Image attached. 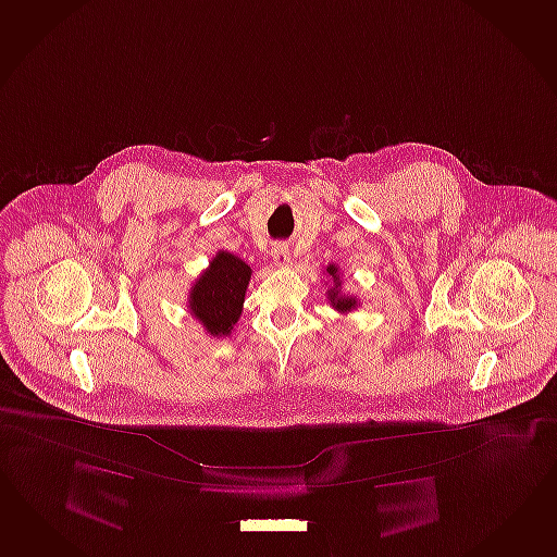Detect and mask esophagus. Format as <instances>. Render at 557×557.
I'll return each mask as SVG.
<instances>
[{
  "label": "esophagus",
  "instance_id": "obj_1",
  "mask_svg": "<svg viewBox=\"0 0 557 557\" xmlns=\"http://www.w3.org/2000/svg\"><path fill=\"white\" fill-rule=\"evenodd\" d=\"M272 258L273 263L277 265V268H285V265H289V249H287V245L285 244H275L272 247Z\"/></svg>",
  "mask_w": 557,
  "mask_h": 557
}]
</instances>
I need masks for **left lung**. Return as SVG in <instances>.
Segmentation results:
<instances>
[{"label":"left lung","instance_id":"1","mask_svg":"<svg viewBox=\"0 0 557 557\" xmlns=\"http://www.w3.org/2000/svg\"><path fill=\"white\" fill-rule=\"evenodd\" d=\"M326 273L332 277V280H334V287H330V289H327V299H330V304H332V306H334V310H338V312H352L354 308L358 306V299L354 298V296H348V294H342V289H339L342 280H339L338 265L330 263L326 268Z\"/></svg>","mask_w":557,"mask_h":557}]
</instances>
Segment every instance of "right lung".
<instances>
[{"instance_id": "1", "label": "right lung", "mask_w": 557, "mask_h": 557, "mask_svg": "<svg viewBox=\"0 0 557 557\" xmlns=\"http://www.w3.org/2000/svg\"><path fill=\"white\" fill-rule=\"evenodd\" d=\"M251 280V268L230 251H219L211 259L189 292V310L207 334L225 338L233 332L242 310L245 292Z\"/></svg>"}]
</instances>
